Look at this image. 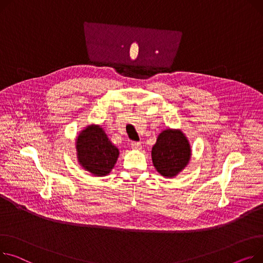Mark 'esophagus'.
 I'll list each match as a JSON object with an SVG mask.
<instances>
[{
	"instance_id": "34e87169",
	"label": "esophagus",
	"mask_w": 263,
	"mask_h": 263,
	"mask_svg": "<svg viewBox=\"0 0 263 263\" xmlns=\"http://www.w3.org/2000/svg\"><path fill=\"white\" fill-rule=\"evenodd\" d=\"M131 147L134 150H141L142 149V144L138 143V142H132L131 143Z\"/></svg>"
}]
</instances>
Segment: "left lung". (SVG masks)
<instances>
[{"instance_id": "1", "label": "left lung", "mask_w": 263, "mask_h": 263, "mask_svg": "<svg viewBox=\"0 0 263 263\" xmlns=\"http://www.w3.org/2000/svg\"><path fill=\"white\" fill-rule=\"evenodd\" d=\"M152 163L156 171L167 179L176 178L189 164L191 146L180 129H165L156 138L151 150Z\"/></svg>"}]
</instances>
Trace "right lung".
<instances>
[{
	"label": "right lung",
	"mask_w": 263,
	"mask_h": 263,
	"mask_svg": "<svg viewBox=\"0 0 263 263\" xmlns=\"http://www.w3.org/2000/svg\"><path fill=\"white\" fill-rule=\"evenodd\" d=\"M77 161L95 177H106L114 168L119 150L99 125H87L76 137Z\"/></svg>",
	"instance_id": "right-lung-1"
}]
</instances>
